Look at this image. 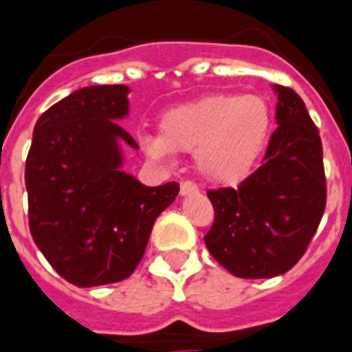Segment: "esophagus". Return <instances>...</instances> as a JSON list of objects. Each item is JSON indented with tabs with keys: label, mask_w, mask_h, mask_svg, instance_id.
I'll use <instances>...</instances> for the list:
<instances>
[{
	"label": "esophagus",
	"mask_w": 352,
	"mask_h": 352,
	"mask_svg": "<svg viewBox=\"0 0 352 352\" xmlns=\"http://www.w3.org/2000/svg\"><path fill=\"white\" fill-rule=\"evenodd\" d=\"M196 192H198V185L192 184V182H184V184L179 185V195L182 196L196 195Z\"/></svg>",
	"instance_id": "obj_1"
}]
</instances>
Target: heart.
Instances as JSON below:
<instances>
[{"mask_svg":"<svg viewBox=\"0 0 352 352\" xmlns=\"http://www.w3.org/2000/svg\"><path fill=\"white\" fill-rule=\"evenodd\" d=\"M272 130V110L258 95H209L167 111L160 135H145L141 145L154 160L173 152H192L200 174L219 185L248 178L263 156Z\"/></svg>","mask_w":352,"mask_h":352,"instance_id":"heart-1","label":"heart"}]
</instances>
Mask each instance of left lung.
I'll list each match as a JSON object with an SVG mask.
<instances>
[{
	"label": "left lung",
	"mask_w": 352,
	"mask_h": 352,
	"mask_svg": "<svg viewBox=\"0 0 352 352\" xmlns=\"http://www.w3.org/2000/svg\"><path fill=\"white\" fill-rule=\"evenodd\" d=\"M275 121L263 165L236 189L207 190L214 222L209 253L236 277L288 272L312 241L325 211V173L318 128L294 89L274 86Z\"/></svg>",
	"instance_id": "1"
}]
</instances>
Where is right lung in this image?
Masks as SVG:
<instances>
[{"mask_svg":"<svg viewBox=\"0 0 352 352\" xmlns=\"http://www.w3.org/2000/svg\"><path fill=\"white\" fill-rule=\"evenodd\" d=\"M130 89L88 86L67 95L34 124L25 162L29 228L38 250L65 280L100 287L132 275L152 226L179 192L176 182L146 187L122 170L119 124Z\"/></svg>","mask_w":352,"mask_h":352,"instance_id":"obj_1","label":"right lung"}]
</instances>
